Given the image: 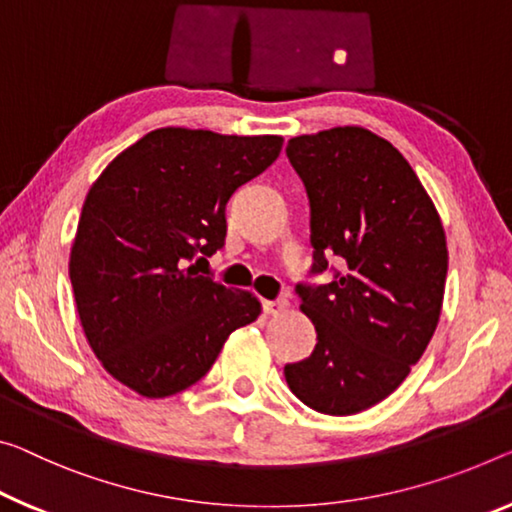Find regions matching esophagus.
Masks as SVG:
<instances>
[{"mask_svg": "<svg viewBox=\"0 0 512 512\" xmlns=\"http://www.w3.org/2000/svg\"><path fill=\"white\" fill-rule=\"evenodd\" d=\"M263 309L267 316H283V313H288L290 302L288 300H270L263 304Z\"/></svg>", "mask_w": 512, "mask_h": 512, "instance_id": "esophagus-1", "label": "esophagus"}]
</instances>
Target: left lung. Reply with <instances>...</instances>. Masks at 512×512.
Listing matches in <instances>:
<instances>
[{"mask_svg": "<svg viewBox=\"0 0 512 512\" xmlns=\"http://www.w3.org/2000/svg\"><path fill=\"white\" fill-rule=\"evenodd\" d=\"M311 201L313 272H343L297 288L318 332L311 357L283 368L311 410L348 416L396 391L426 352L444 304L446 233L435 203L396 146L359 125L288 141Z\"/></svg>", "mask_w": 512, "mask_h": 512, "instance_id": "obj_1", "label": "left lung"}]
</instances>
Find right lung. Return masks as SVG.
I'll list each match as a JSON object with an SVG mask.
<instances>
[{
  "label": "right lung",
  "mask_w": 512,
  "mask_h": 512,
  "mask_svg": "<svg viewBox=\"0 0 512 512\" xmlns=\"http://www.w3.org/2000/svg\"><path fill=\"white\" fill-rule=\"evenodd\" d=\"M279 135L160 128L107 164L86 194L68 274L102 368L144 398L199 382L261 300L199 274L224 245L231 194L277 160Z\"/></svg>",
  "instance_id": "add662e5"
}]
</instances>
